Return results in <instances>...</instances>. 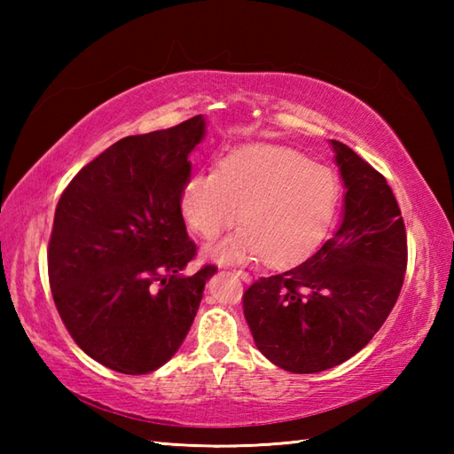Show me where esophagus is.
<instances>
[{"label":"esophagus","mask_w":454,"mask_h":454,"mask_svg":"<svg viewBox=\"0 0 454 454\" xmlns=\"http://www.w3.org/2000/svg\"><path fill=\"white\" fill-rule=\"evenodd\" d=\"M234 273H236L239 278H242V281H246V283L252 281V277H249V273L242 271V269H234Z\"/></svg>","instance_id":"esophagus-1"}]
</instances>
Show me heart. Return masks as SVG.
I'll list each match as a JSON object with an SVG mask.
<instances>
[{
    "label": "heart",
    "instance_id": "obj_1",
    "mask_svg": "<svg viewBox=\"0 0 454 454\" xmlns=\"http://www.w3.org/2000/svg\"><path fill=\"white\" fill-rule=\"evenodd\" d=\"M340 197L332 168L288 148L252 146L230 153L216 173L192 176L181 191V212L207 239L242 218L246 228L210 249L220 262L262 254L277 263L301 255L325 234Z\"/></svg>",
    "mask_w": 454,
    "mask_h": 454
}]
</instances>
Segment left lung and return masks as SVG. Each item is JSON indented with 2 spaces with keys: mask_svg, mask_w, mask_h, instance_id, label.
Returning a JSON list of instances; mask_svg holds the SVG:
<instances>
[{
  "mask_svg": "<svg viewBox=\"0 0 454 454\" xmlns=\"http://www.w3.org/2000/svg\"><path fill=\"white\" fill-rule=\"evenodd\" d=\"M332 146L347 189L341 222L306 262L244 293L257 349L296 374L359 353L387 322L408 265L406 226L387 179L343 142Z\"/></svg>",
  "mask_w": 454,
  "mask_h": 454,
  "instance_id": "8db88e82",
  "label": "left lung"
}]
</instances>
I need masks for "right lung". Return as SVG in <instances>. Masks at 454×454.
Segmentation results:
<instances>
[{
    "mask_svg": "<svg viewBox=\"0 0 454 454\" xmlns=\"http://www.w3.org/2000/svg\"><path fill=\"white\" fill-rule=\"evenodd\" d=\"M205 137L197 114L114 142L82 168L56 205L48 281L66 330L91 359L148 374L177 353L215 265L197 255L181 215L189 153Z\"/></svg>",
    "mask_w": 454,
    "mask_h": 454,
    "instance_id": "obj_1",
    "label": "right lung"
}]
</instances>
